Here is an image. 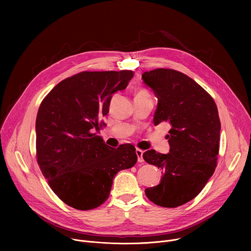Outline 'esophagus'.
<instances>
[{"instance_id":"34e87169","label":"esophagus","mask_w":251,"mask_h":251,"mask_svg":"<svg viewBox=\"0 0 251 251\" xmlns=\"http://www.w3.org/2000/svg\"><path fill=\"white\" fill-rule=\"evenodd\" d=\"M136 155H137V157H138V162H140V163H142L143 161V151L142 150H140V149H136Z\"/></svg>"}]
</instances>
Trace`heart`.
I'll return each mask as SVG.
<instances>
[{"mask_svg":"<svg viewBox=\"0 0 251 251\" xmlns=\"http://www.w3.org/2000/svg\"><path fill=\"white\" fill-rule=\"evenodd\" d=\"M137 94H147L145 91H140V92H138Z\"/></svg>","mask_w":251,"mask_h":251,"instance_id":"1","label":"heart"}]
</instances>
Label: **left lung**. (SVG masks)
I'll use <instances>...</instances> for the list:
<instances>
[{
	"instance_id": "1",
	"label": "left lung",
	"mask_w": 251,
	"mask_h": 251,
	"mask_svg": "<svg viewBox=\"0 0 251 251\" xmlns=\"http://www.w3.org/2000/svg\"><path fill=\"white\" fill-rule=\"evenodd\" d=\"M158 97L154 125L168 122L170 153L149 150L144 160L163 172L161 183L145 190L157 205L176 207L195 199L214 173L220 151L221 121L216 102L194 79L169 68L143 74Z\"/></svg>"
}]
</instances>
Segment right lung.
Masks as SVG:
<instances>
[{
  "instance_id": "add662e5",
  "label": "right lung",
  "mask_w": 251,
  "mask_h": 251,
  "mask_svg": "<svg viewBox=\"0 0 251 251\" xmlns=\"http://www.w3.org/2000/svg\"><path fill=\"white\" fill-rule=\"evenodd\" d=\"M132 70L82 71L55 85L35 121L37 161L53 193L67 205L89 210L109 198L116 174L137 162L131 144L110 148L92 131L109 112L112 95Z\"/></svg>"
}]
</instances>
